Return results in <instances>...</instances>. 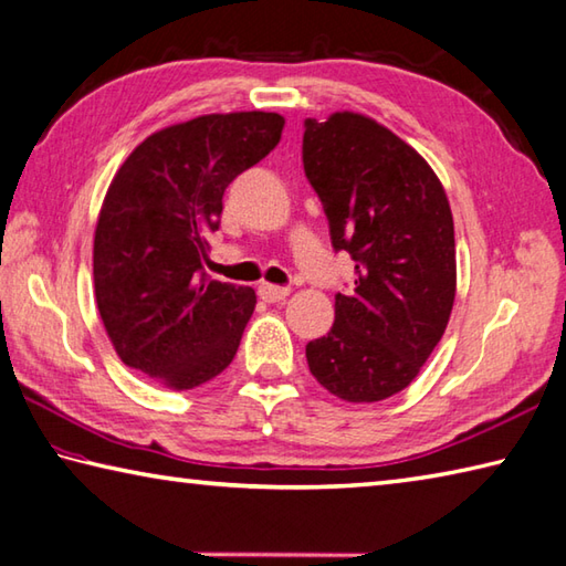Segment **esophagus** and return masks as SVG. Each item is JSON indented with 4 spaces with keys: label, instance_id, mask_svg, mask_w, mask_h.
<instances>
[{
    "label": "esophagus",
    "instance_id": "1",
    "mask_svg": "<svg viewBox=\"0 0 566 566\" xmlns=\"http://www.w3.org/2000/svg\"><path fill=\"white\" fill-rule=\"evenodd\" d=\"M260 296L264 298L268 304L274 302H282V298L290 296V286H276V284H260Z\"/></svg>",
    "mask_w": 566,
    "mask_h": 566
}]
</instances>
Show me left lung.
I'll return each mask as SVG.
<instances>
[{"instance_id": "obj_1", "label": "left lung", "mask_w": 566, "mask_h": 566, "mask_svg": "<svg viewBox=\"0 0 566 566\" xmlns=\"http://www.w3.org/2000/svg\"><path fill=\"white\" fill-rule=\"evenodd\" d=\"M302 159L356 290L308 340L314 378L346 402H380L417 378L449 324L457 242L444 186L390 129L356 113L304 122Z\"/></svg>"}]
</instances>
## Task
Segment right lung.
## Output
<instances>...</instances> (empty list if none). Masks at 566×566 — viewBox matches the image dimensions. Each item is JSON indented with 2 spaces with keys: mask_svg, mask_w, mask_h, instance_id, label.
<instances>
[{
  "mask_svg": "<svg viewBox=\"0 0 566 566\" xmlns=\"http://www.w3.org/2000/svg\"><path fill=\"white\" fill-rule=\"evenodd\" d=\"M276 113L203 115L154 132L119 166L99 208L93 276L122 363L193 390L232 363L258 304L250 286L208 280L223 193L280 144Z\"/></svg>",
  "mask_w": 566,
  "mask_h": 566,
  "instance_id": "right-lung-1",
  "label": "right lung"
}]
</instances>
